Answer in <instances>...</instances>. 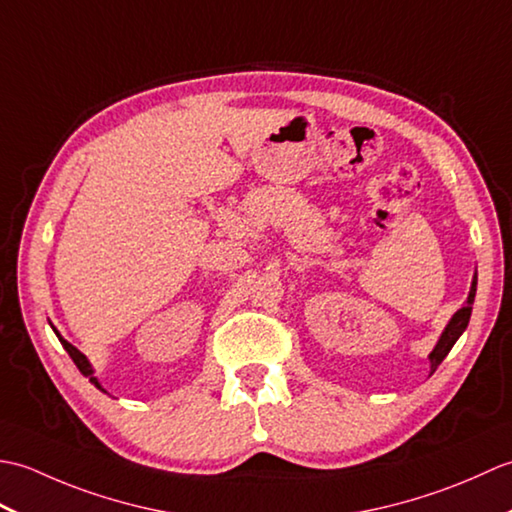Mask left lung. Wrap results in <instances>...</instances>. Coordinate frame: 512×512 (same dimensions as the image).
I'll use <instances>...</instances> for the list:
<instances>
[{
	"label": "left lung",
	"mask_w": 512,
	"mask_h": 512,
	"mask_svg": "<svg viewBox=\"0 0 512 512\" xmlns=\"http://www.w3.org/2000/svg\"><path fill=\"white\" fill-rule=\"evenodd\" d=\"M475 288H477V275L473 277V286H471V292H469V299H466L464 306L453 314V319L449 321L447 328H444L440 341L436 345V350H433L429 354L431 358V372H436L438 365L447 358V354L451 352V347L455 345V341L460 339V334L466 330V325H469V319H471V310H473V301H475Z\"/></svg>",
	"instance_id": "left-lung-1"
}]
</instances>
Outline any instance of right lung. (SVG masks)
I'll return each instance as SVG.
<instances>
[{
	"instance_id": "right-lung-1",
	"label": "right lung",
	"mask_w": 512,
	"mask_h": 512,
	"mask_svg": "<svg viewBox=\"0 0 512 512\" xmlns=\"http://www.w3.org/2000/svg\"><path fill=\"white\" fill-rule=\"evenodd\" d=\"M54 330V328H52ZM54 332H57V330H54ZM57 336H59V332H57ZM59 341H61V345L65 347V352H68L70 354V358H72V361H74V365L76 367H79L81 369V374H85V376H92V367H90V363H88V358H85L79 350H76V347L74 345H70L68 341H65V339H61V336H59ZM92 380V383L96 385V387H99L101 389V385H99V380H96V378H90Z\"/></svg>"
}]
</instances>
